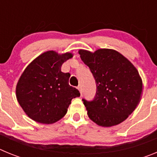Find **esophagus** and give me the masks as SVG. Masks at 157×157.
Returning a JSON list of instances; mask_svg holds the SVG:
<instances>
[{
  "label": "esophagus",
  "instance_id": "34e87169",
  "mask_svg": "<svg viewBox=\"0 0 157 157\" xmlns=\"http://www.w3.org/2000/svg\"><path fill=\"white\" fill-rule=\"evenodd\" d=\"M78 90H79L80 94H81V95H82V87L81 85H79L78 86Z\"/></svg>",
  "mask_w": 157,
  "mask_h": 157
}]
</instances>
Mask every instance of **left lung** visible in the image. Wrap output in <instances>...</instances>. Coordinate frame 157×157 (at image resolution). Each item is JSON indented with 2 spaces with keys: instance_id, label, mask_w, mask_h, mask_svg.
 Returning <instances> with one entry per match:
<instances>
[{
  "instance_id": "1",
  "label": "left lung",
  "mask_w": 157,
  "mask_h": 157,
  "mask_svg": "<svg viewBox=\"0 0 157 157\" xmlns=\"http://www.w3.org/2000/svg\"><path fill=\"white\" fill-rule=\"evenodd\" d=\"M78 53L92 72L97 86L92 101L82 99L90 119L106 127L124 121L141 98L142 81L137 69L112 49L101 48L94 53L81 49Z\"/></svg>"
}]
</instances>
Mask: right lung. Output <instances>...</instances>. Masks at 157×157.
Listing matches in <instances>:
<instances>
[{
	"label": "right lung",
	"mask_w": 157,
	"mask_h": 157,
	"mask_svg": "<svg viewBox=\"0 0 157 157\" xmlns=\"http://www.w3.org/2000/svg\"><path fill=\"white\" fill-rule=\"evenodd\" d=\"M72 54L48 51L25 69L16 86V98L26 114L37 123L50 124L65 116L73 98L80 96L69 85L70 73L61 66Z\"/></svg>",
	"instance_id": "1"
}]
</instances>
